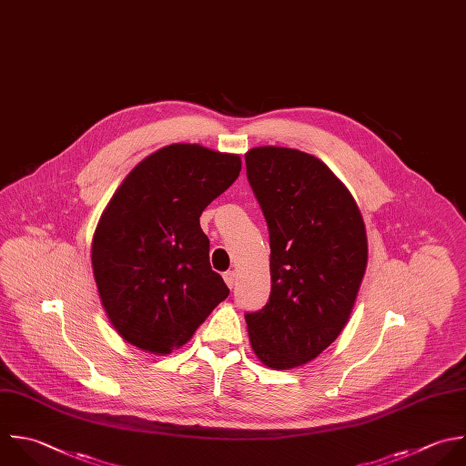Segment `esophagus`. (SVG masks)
Returning <instances> with one entry per match:
<instances>
[{"instance_id":"obj_1","label":"esophagus","mask_w":466,"mask_h":466,"mask_svg":"<svg viewBox=\"0 0 466 466\" xmlns=\"http://www.w3.org/2000/svg\"><path fill=\"white\" fill-rule=\"evenodd\" d=\"M224 280H226L228 288L231 289V288L235 286V280H237V273H235V271H226V273H224Z\"/></svg>"}]
</instances>
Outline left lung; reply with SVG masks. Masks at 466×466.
<instances>
[{
    "instance_id": "left-lung-1",
    "label": "left lung",
    "mask_w": 466,
    "mask_h": 466,
    "mask_svg": "<svg viewBox=\"0 0 466 466\" xmlns=\"http://www.w3.org/2000/svg\"><path fill=\"white\" fill-rule=\"evenodd\" d=\"M248 180L269 228L271 293L246 313L258 360L289 370L342 331L366 264L368 238L350 189L317 157L262 146L246 153Z\"/></svg>"
}]
</instances>
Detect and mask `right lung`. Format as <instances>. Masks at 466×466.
<instances>
[{
	"label": "right lung",
	"mask_w": 466,
	"mask_h": 466,
	"mask_svg": "<svg viewBox=\"0 0 466 466\" xmlns=\"http://www.w3.org/2000/svg\"><path fill=\"white\" fill-rule=\"evenodd\" d=\"M240 169L238 155L171 144L146 157L115 191L91 262L106 315L129 344L167 355L229 295L211 269L200 215Z\"/></svg>",
	"instance_id": "1"
}]
</instances>
